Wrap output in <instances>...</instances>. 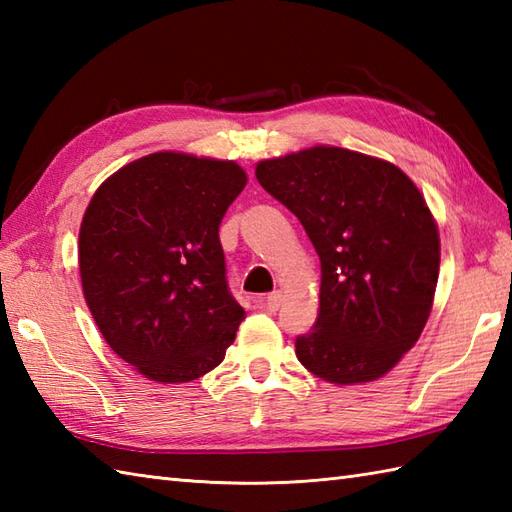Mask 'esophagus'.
I'll list each match as a JSON object with an SVG mask.
<instances>
[{
    "label": "esophagus",
    "mask_w": 512,
    "mask_h": 512,
    "mask_svg": "<svg viewBox=\"0 0 512 512\" xmlns=\"http://www.w3.org/2000/svg\"><path fill=\"white\" fill-rule=\"evenodd\" d=\"M281 299H284V295L281 292H273V295H268L262 299V308L266 312H277L279 306H281Z\"/></svg>",
    "instance_id": "esophagus-1"
}]
</instances>
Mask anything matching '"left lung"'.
Instances as JSON below:
<instances>
[{
	"label": "left lung",
	"instance_id": "left-lung-1",
	"mask_svg": "<svg viewBox=\"0 0 512 512\" xmlns=\"http://www.w3.org/2000/svg\"><path fill=\"white\" fill-rule=\"evenodd\" d=\"M255 176L321 259L299 363L334 385L385 376L420 339L438 286L440 235L422 193L391 162L330 145L259 160Z\"/></svg>",
	"mask_w": 512,
	"mask_h": 512
}]
</instances>
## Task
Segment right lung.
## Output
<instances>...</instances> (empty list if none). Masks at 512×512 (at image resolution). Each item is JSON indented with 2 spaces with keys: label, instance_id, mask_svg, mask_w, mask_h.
I'll use <instances>...</instances> for the list:
<instances>
[{
  "label": "right lung",
  "instance_id": "1",
  "mask_svg": "<svg viewBox=\"0 0 512 512\" xmlns=\"http://www.w3.org/2000/svg\"><path fill=\"white\" fill-rule=\"evenodd\" d=\"M233 160L156 151L107 178L79 231L83 297L107 345L156 383L224 361L246 312L226 284L220 222L246 187Z\"/></svg>",
  "mask_w": 512,
  "mask_h": 512
}]
</instances>
